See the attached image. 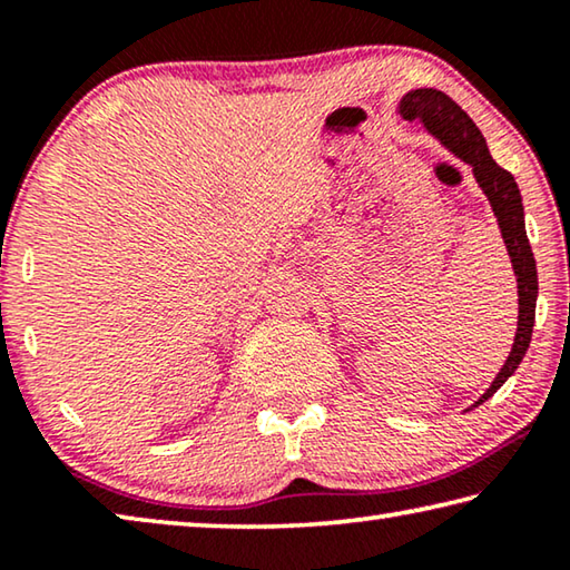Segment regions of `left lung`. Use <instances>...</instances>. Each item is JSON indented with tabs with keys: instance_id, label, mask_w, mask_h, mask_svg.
I'll return each mask as SVG.
<instances>
[{
	"instance_id": "8db88e82",
	"label": "left lung",
	"mask_w": 570,
	"mask_h": 570,
	"mask_svg": "<svg viewBox=\"0 0 570 570\" xmlns=\"http://www.w3.org/2000/svg\"><path fill=\"white\" fill-rule=\"evenodd\" d=\"M400 115L404 120H420L435 138L445 146L450 153L468 163L475 176L478 186L485 193L493 214L498 218L500 234H503L505 248L510 254V264L518 276V332L513 350L498 372V377L490 384V390L475 402H485L488 397L503 387L505 380L518 370L528 352L530 336H533L535 324V298H538V272L535 258L530 250L528 236H525V218H523V200H520V190L515 178L510 176L505 168H500L488 150V142L478 130V125L470 120V115L460 108V105L450 98V95L420 88L404 95L400 100Z\"/></svg>"
}]
</instances>
